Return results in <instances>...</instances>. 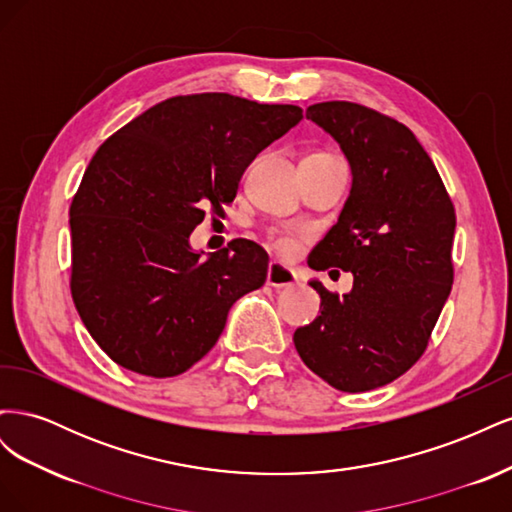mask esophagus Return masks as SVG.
I'll return each mask as SVG.
<instances>
[{"label":"esophagus","mask_w":512,"mask_h":512,"mask_svg":"<svg viewBox=\"0 0 512 512\" xmlns=\"http://www.w3.org/2000/svg\"><path fill=\"white\" fill-rule=\"evenodd\" d=\"M267 284L273 288H288L297 284V273L292 269L280 265V262L271 260L269 269H267Z\"/></svg>","instance_id":"obj_1"}]
</instances>
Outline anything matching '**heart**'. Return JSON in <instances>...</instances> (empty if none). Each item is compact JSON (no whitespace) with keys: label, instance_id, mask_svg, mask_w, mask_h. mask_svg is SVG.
I'll use <instances>...</instances> for the list:
<instances>
[{"label":"heart","instance_id":"1","mask_svg":"<svg viewBox=\"0 0 512 512\" xmlns=\"http://www.w3.org/2000/svg\"><path fill=\"white\" fill-rule=\"evenodd\" d=\"M309 156H322V153H309ZM269 245L280 256L290 258V256H294V254L299 252L301 239L297 235H292V232H271V235H269Z\"/></svg>","mask_w":512,"mask_h":512}]
</instances>
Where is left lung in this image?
<instances>
[{"mask_svg":"<svg viewBox=\"0 0 512 512\" xmlns=\"http://www.w3.org/2000/svg\"><path fill=\"white\" fill-rule=\"evenodd\" d=\"M305 117L335 138L352 168L344 211L307 265L350 271L354 286L339 297L312 282L320 316L292 339L333 389L363 393L404 376L429 346L453 288L455 207L404 123L344 100L312 104Z\"/></svg>","mask_w":512,"mask_h":512,"instance_id":"left-lung-1","label":"left lung"}]
</instances>
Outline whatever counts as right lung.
I'll return each mask as SVG.
<instances>
[{"instance_id": "obj_1", "label": "right lung", "mask_w": 512, "mask_h": 512, "mask_svg": "<svg viewBox=\"0 0 512 512\" xmlns=\"http://www.w3.org/2000/svg\"><path fill=\"white\" fill-rule=\"evenodd\" d=\"M301 117L294 104L175 96L100 145L70 205V292L117 365L183 374L218 342L230 305L265 284L269 256L258 243L232 239L200 260L188 239L207 209L224 213L247 164Z\"/></svg>"}]
</instances>
